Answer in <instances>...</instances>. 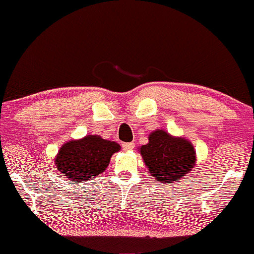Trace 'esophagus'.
Segmentation results:
<instances>
[{
  "mask_svg": "<svg viewBox=\"0 0 254 254\" xmlns=\"http://www.w3.org/2000/svg\"><path fill=\"white\" fill-rule=\"evenodd\" d=\"M123 148L124 150H132L135 148V144L134 143H124L123 144Z\"/></svg>",
  "mask_w": 254,
  "mask_h": 254,
  "instance_id": "esophagus-1",
  "label": "esophagus"
}]
</instances>
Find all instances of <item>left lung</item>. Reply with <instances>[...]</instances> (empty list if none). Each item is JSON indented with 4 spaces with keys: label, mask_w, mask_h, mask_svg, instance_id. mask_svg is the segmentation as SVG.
I'll return each mask as SVG.
<instances>
[{
    "label": "left lung",
    "mask_w": 254,
    "mask_h": 254,
    "mask_svg": "<svg viewBox=\"0 0 254 254\" xmlns=\"http://www.w3.org/2000/svg\"><path fill=\"white\" fill-rule=\"evenodd\" d=\"M139 153L155 180L173 183L193 170L196 163L194 146L183 137H174L163 129L150 132L148 144Z\"/></svg>",
    "instance_id": "8db88e82"
}]
</instances>
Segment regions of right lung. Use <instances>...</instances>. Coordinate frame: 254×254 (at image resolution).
Here are the masks:
<instances>
[{"label": "right lung", "mask_w": 254, "mask_h": 254, "mask_svg": "<svg viewBox=\"0 0 254 254\" xmlns=\"http://www.w3.org/2000/svg\"><path fill=\"white\" fill-rule=\"evenodd\" d=\"M120 150V145L98 135L70 140L61 146L56 156V166L65 180L73 184L90 181L104 172L110 158Z\"/></svg>", "instance_id": "right-lung-1"}]
</instances>
